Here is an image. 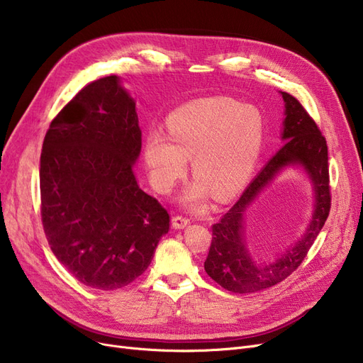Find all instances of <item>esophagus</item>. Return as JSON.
Here are the masks:
<instances>
[{"instance_id":"34e87169","label":"esophagus","mask_w":363,"mask_h":363,"mask_svg":"<svg viewBox=\"0 0 363 363\" xmlns=\"http://www.w3.org/2000/svg\"><path fill=\"white\" fill-rule=\"evenodd\" d=\"M189 225V219L188 218H184V216H174V219H172V226L175 228V230H184V228H186Z\"/></svg>"}]
</instances>
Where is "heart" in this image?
Listing matches in <instances>:
<instances>
[{"label":"heart","mask_w":363,"mask_h":363,"mask_svg":"<svg viewBox=\"0 0 363 363\" xmlns=\"http://www.w3.org/2000/svg\"><path fill=\"white\" fill-rule=\"evenodd\" d=\"M262 144V121L252 107H240L225 99L188 103L167 118V137L150 132L144 144V162L152 186L169 194L185 175L186 159L197 177L182 194L196 211L208 197L235 196L250 178Z\"/></svg>","instance_id":"obj_1"}]
</instances>
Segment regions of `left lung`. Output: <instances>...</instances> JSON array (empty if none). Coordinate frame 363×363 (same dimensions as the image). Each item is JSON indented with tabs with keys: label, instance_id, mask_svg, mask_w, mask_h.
Here are the masks:
<instances>
[{
	"label": "left lung",
	"instance_id": "left-lung-1",
	"mask_svg": "<svg viewBox=\"0 0 363 363\" xmlns=\"http://www.w3.org/2000/svg\"><path fill=\"white\" fill-rule=\"evenodd\" d=\"M285 119L281 138L285 144L244 189L240 200L212 226V244L204 269L220 287L238 294L269 289L290 277L306 257L331 208L328 147L315 121L297 99L281 92ZM287 165H301L314 189V215L307 233L278 259L264 265L252 262L243 238V215L257 196Z\"/></svg>",
	"mask_w": 363,
	"mask_h": 363
}]
</instances>
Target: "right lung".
Instances as JSON below:
<instances>
[{
  "label": "right lung",
  "mask_w": 363,
  "mask_h": 363,
  "mask_svg": "<svg viewBox=\"0 0 363 363\" xmlns=\"http://www.w3.org/2000/svg\"><path fill=\"white\" fill-rule=\"evenodd\" d=\"M135 101L116 74L82 88L45 133L41 218L54 256L79 282L118 290L138 278L169 231V213L140 188Z\"/></svg>",
  "instance_id": "add662e5"
}]
</instances>
